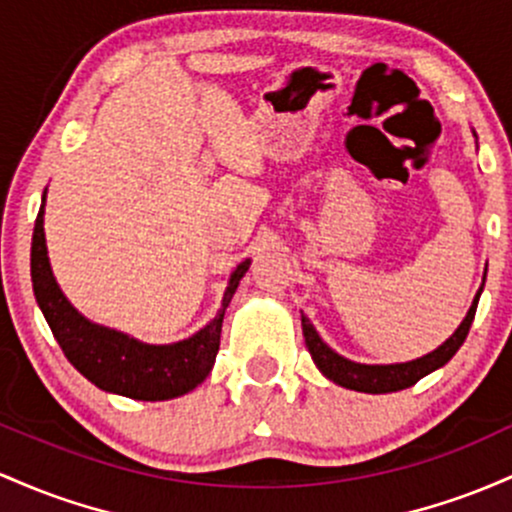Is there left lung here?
<instances>
[{
  "instance_id": "1",
  "label": "left lung",
  "mask_w": 512,
  "mask_h": 512,
  "mask_svg": "<svg viewBox=\"0 0 512 512\" xmlns=\"http://www.w3.org/2000/svg\"><path fill=\"white\" fill-rule=\"evenodd\" d=\"M484 283H486V273H484ZM484 283H481L479 292L474 295L472 307H469L467 317L462 319V324L457 326L455 333H452L442 346L430 350L426 355H421V358L409 360V363L367 365V363H355V360L343 358V355H338L336 350L326 346L324 338H321L319 331L314 329L312 321L302 314L304 343H307L314 365L319 367L321 375H324L326 380H331L333 384H338V387H346V389H353V392H365V394H389V392H399V389H409L418 380H423V377L430 375V372H435L438 367L450 363L452 355L457 353L459 346L464 343V338H467L469 329H472L476 304H479L481 292H484Z\"/></svg>"
}]
</instances>
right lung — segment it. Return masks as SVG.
<instances>
[{
    "mask_svg": "<svg viewBox=\"0 0 512 512\" xmlns=\"http://www.w3.org/2000/svg\"><path fill=\"white\" fill-rule=\"evenodd\" d=\"M43 217L45 193L31 244L33 295L62 353L86 380L103 392L137 401L176 399L203 384L220 350L222 319L237 292L239 280L249 271L251 258L241 261L229 275L222 307L217 309L215 319H210L203 329L183 341L157 346V343L137 341L128 333L96 324L72 307L50 268Z\"/></svg>",
    "mask_w": 512,
    "mask_h": 512,
    "instance_id": "1",
    "label": "right lung"
}]
</instances>
